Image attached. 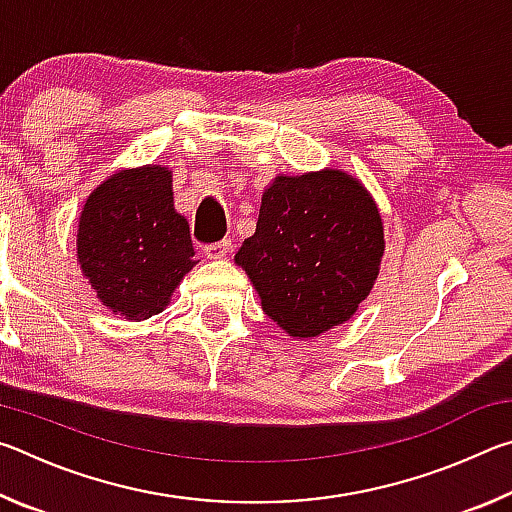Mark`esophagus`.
Segmentation results:
<instances>
[{
  "mask_svg": "<svg viewBox=\"0 0 512 512\" xmlns=\"http://www.w3.org/2000/svg\"><path fill=\"white\" fill-rule=\"evenodd\" d=\"M232 250V241L230 239H221V241H214V244H207L205 246V255L210 259H221L225 257Z\"/></svg>",
  "mask_w": 512,
  "mask_h": 512,
  "instance_id": "obj_1",
  "label": "esophagus"
}]
</instances>
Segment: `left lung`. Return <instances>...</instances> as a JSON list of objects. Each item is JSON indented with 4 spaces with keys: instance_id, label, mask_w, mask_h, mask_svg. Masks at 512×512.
Segmentation results:
<instances>
[{
    "instance_id": "1",
    "label": "left lung",
    "mask_w": 512,
    "mask_h": 512,
    "mask_svg": "<svg viewBox=\"0 0 512 512\" xmlns=\"http://www.w3.org/2000/svg\"><path fill=\"white\" fill-rule=\"evenodd\" d=\"M384 255L377 205L359 180L327 169L277 176L257 230L235 262L248 273L266 316L291 336L341 325L366 300Z\"/></svg>"
}]
</instances>
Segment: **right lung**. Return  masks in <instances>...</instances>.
Listing matches in <instances>:
<instances>
[{
  "label": "right lung",
  "instance_id": "obj_1",
  "mask_svg": "<svg viewBox=\"0 0 512 512\" xmlns=\"http://www.w3.org/2000/svg\"><path fill=\"white\" fill-rule=\"evenodd\" d=\"M76 237L99 300L128 320L160 314L196 264L187 219L173 210L171 171L160 164L119 171L94 189Z\"/></svg>",
  "mask_w": 512,
  "mask_h": 512
}]
</instances>
